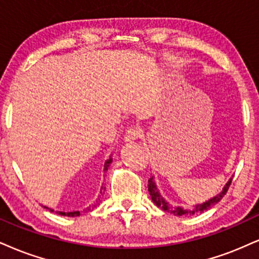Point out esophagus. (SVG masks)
I'll list each match as a JSON object with an SVG mask.
<instances>
[{"mask_svg":"<svg viewBox=\"0 0 259 259\" xmlns=\"http://www.w3.org/2000/svg\"><path fill=\"white\" fill-rule=\"evenodd\" d=\"M142 135H143V132H142V130L139 128V127H133V128H130L126 133H124L123 142L128 143V144H130V143H133L135 140L140 138Z\"/></svg>","mask_w":259,"mask_h":259,"instance_id":"obj_1","label":"esophagus"}]
</instances>
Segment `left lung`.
<instances>
[{
  "label": "left lung",
  "instance_id": "left-lung-1",
  "mask_svg": "<svg viewBox=\"0 0 259 259\" xmlns=\"http://www.w3.org/2000/svg\"><path fill=\"white\" fill-rule=\"evenodd\" d=\"M231 183H232V179H229L228 183L226 184V186L223 187V190L221 191V192H220L219 194H216V196L211 198V199L206 200L205 203L197 204V205H194L193 209H184V207H181V206H173V205H170L169 203L165 202V200L163 199V197H162L158 192L157 186H156V183L154 180V177H151L149 179L148 190H149L150 196H151L152 202L156 204V206L161 207L162 210H164V211H167V212L174 213V215L186 216V215H194L196 212H203V211H205V210L210 209V207L215 205V204H218L220 200L225 197V194L227 193L228 188H229V186H231Z\"/></svg>",
  "mask_w": 259,
  "mask_h": 259
}]
</instances>
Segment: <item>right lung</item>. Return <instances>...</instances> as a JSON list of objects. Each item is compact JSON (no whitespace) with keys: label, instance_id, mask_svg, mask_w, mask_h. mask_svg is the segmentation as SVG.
Wrapping results in <instances>:
<instances>
[{"label":"right lung","instance_id":"add662e5","mask_svg":"<svg viewBox=\"0 0 259 259\" xmlns=\"http://www.w3.org/2000/svg\"><path fill=\"white\" fill-rule=\"evenodd\" d=\"M111 161H113V158H109V159H107V161H105V163H104V170H107L108 167H109V164L111 163ZM101 190H103V187H102ZM101 193H102V192H101ZM94 206H96V205H94ZM94 206H92V209H94ZM44 207H47V206H44ZM47 209H48V207H47ZM88 210H91V206H89ZM50 211H54V210L50 209ZM57 213H59V215H62V216H68V218H74V216H79V215H80V211H71V212L57 211Z\"/></svg>","mask_w":259,"mask_h":259}]
</instances>
